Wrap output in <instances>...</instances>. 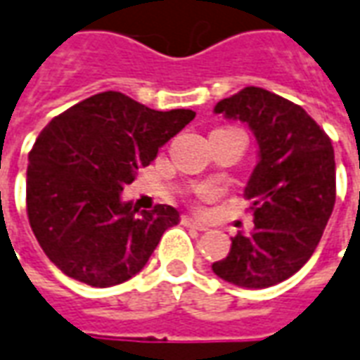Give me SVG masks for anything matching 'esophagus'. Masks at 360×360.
Listing matches in <instances>:
<instances>
[{
	"mask_svg": "<svg viewBox=\"0 0 360 360\" xmlns=\"http://www.w3.org/2000/svg\"><path fill=\"white\" fill-rule=\"evenodd\" d=\"M182 223L186 226H190V229H195V231H207V226L203 225L201 221H198V219H193V217H184Z\"/></svg>",
	"mask_w": 360,
	"mask_h": 360,
	"instance_id": "34e87169",
	"label": "esophagus"
}]
</instances>
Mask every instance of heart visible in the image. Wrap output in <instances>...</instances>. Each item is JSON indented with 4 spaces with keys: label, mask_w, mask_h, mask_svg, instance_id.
Wrapping results in <instances>:
<instances>
[{
    "label": "heart",
    "mask_w": 360,
    "mask_h": 360,
    "mask_svg": "<svg viewBox=\"0 0 360 360\" xmlns=\"http://www.w3.org/2000/svg\"><path fill=\"white\" fill-rule=\"evenodd\" d=\"M198 198L200 200H213L215 198V190H211L207 186H203V188H198Z\"/></svg>",
    "instance_id": "heart-1"
}]
</instances>
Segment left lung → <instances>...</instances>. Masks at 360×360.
Returning a JSON list of instances; mask_svg holds the SVG:
<instances>
[{
  "label": "left lung",
  "instance_id": "obj_1",
  "mask_svg": "<svg viewBox=\"0 0 360 360\" xmlns=\"http://www.w3.org/2000/svg\"><path fill=\"white\" fill-rule=\"evenodd\" d=\"M215 112L248 124L259 160L244 190L254 231L231 238L229 256L211 267L233 285L266 289L297 274L322 238L335 203L331 139L304 108L259 86L223 98Z\"/></svg>",
  "mask_w": 360,
  "mask_h": 360
}]
</instances>
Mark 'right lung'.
I'll return each mask as SVG.
<instances>
[{
  "label": "right lung",
  "mask_w": 360,
  "mask_h": 360,
  "mask_svg": "<svg viewBox=\"0 0 360 360\" xmlns=\"http://www.w3.org/2000/svg\"><path fill=\"white\" fill-rule=\"evenodd\" d=\"M193 118V110H153L106 91L40 131L29 153L27 215L53 266L91 287L120 285L143 269L180 213L170 205L139 211L120 193Z\"/></svg>",
  "instance_id": "add662e5"
}]
</instances>
